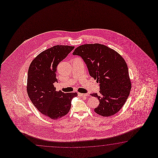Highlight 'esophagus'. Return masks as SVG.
<instances>
[{
	"mask_svg": "<svg viewBox=\"0 0 158 158\" xmlns=\"http://www.w3.org/2000/svg\"><path fill=\"white\" fill-rule=\"evenodd\" d=\"M78 96L80 97H88L89 96V95L88 94H82V93H78Z\"/></svg>",
	"mask_w": 158,
	"mask_h": 158,
	"instance_id": "34e87169",
	"label": "esophagus"
}]
</instances>
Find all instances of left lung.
<instances>
[{"mask_svg":"<svg viewBox=\"0 0 158 158\" xmlns=\"http://www.w3.org/2000/svg\"><path fill=\"white\" fill-rule=\"evenodd\" d=\"M73 55L80 56L87 66L89 74L99 82V104L94 111L108 117L120 111L131 89L128 66L116 51L101 44H85L77 47Z\"/></svg>","mask_w":158,"mask_h":158,"instance_id":"left-lung-1","label":"left lung"}]
</instances>
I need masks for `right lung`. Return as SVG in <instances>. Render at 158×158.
I'll return each instance as SVG.
<instances>
[{
	"label": "right lung",
	"instance_id": "add662e5",
	"mask_svg": "<svg viewBox=\"0 0 158 158\" xmlns=\"http://www.w3.org/2000/svg\"><path fill=\"white\" fill-rule=\"evenodd\" d=\"M74 46L56 45L42 52L31 63L28 73L27 92L34 106L48 118L57 120L67 114L72 99L77 93L56 91L57 65L74 49Z\"/></svg>",
	"mask_w": 158,
	"mask_h": 158
}]
</instances>
